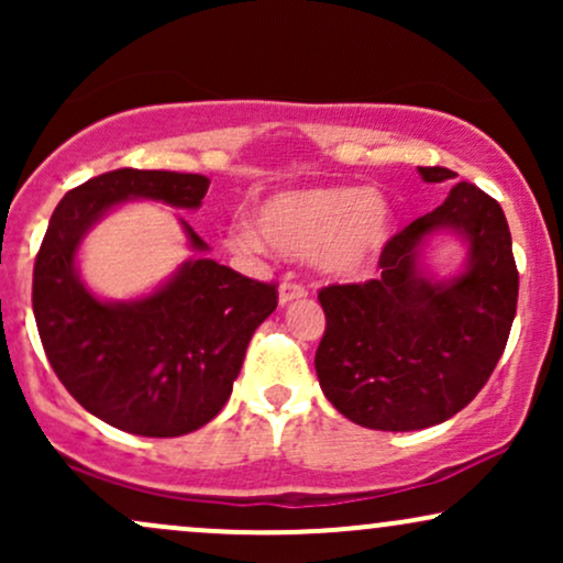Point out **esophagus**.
<instances>
[{"label":"esophagus","mask_w":563,"mask_h":563,"mask_svg":"<svg viewBox=\"0 0 563 563\" xmlns=\"http://www.w3.org/2000/svg\"><path fill=\"white\" fill-rule=\"evenodd\" d=\"M299 299H307V288H303L301 283L283 280L280 283V290H277V301L290 303V301H299Z\"/></svg>","instance_id":"34e87169"}]
</instances>
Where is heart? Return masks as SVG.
Returning <instances> with one entry per match:
<instances>
[{"label": "heart", "mask_w": 563, "mask_h": 563, "mask_svg": "<svg viewBox=\"0 0 563 563\" xmlns=\"http://www.w3.org/2000/svg\"><path fill=\"white\" fill-rule=\"evenodd\" d=\"M394 238V209L378 190L352 185L299 187L269 196L256 209V230L238 224L230 245L290 260L314 256L322 273L360 277L371 273Z\"/></svg>", "instance_id": "b5f03b06"}]
</instances>
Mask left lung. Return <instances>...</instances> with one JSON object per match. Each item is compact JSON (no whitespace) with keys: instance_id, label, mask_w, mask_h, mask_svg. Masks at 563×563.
<instances>
[{"instance_id":"1","label":"left lung","mask_w":563,"mask_h":563,"mask_svg":"<svg viewBox=\"0 0 563 563\" xmlns=\"http://www.w3.org/2000/svg\"><path fill=\"white\" fill-rule=\"evenodd\" d=\"M448 183L444 166H418ZM452 229L470 243L467 269L434 282L420 267L424 238ZM380 277L318 294L325 333L314 354L322 394L365 429L418 431L461 412L506 349L519 299L510 230L500 203L471 183L452 185L434 211L391 238Z\"/></svg>"}]
</instances>
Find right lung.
Masks as SVG:
<instances>
[{
	"instance_id": "1",
	"label": "right lung",
	"mask_w": 563,
	"mask_h": 563,
	"mask_svg": "<svg viewBox=\"0 0 563 563\" xmlns=\"http://www.w3.org/2000/svg\"><path fill=\"white\" fill-rule=\"evenodd\" d=\"M203 174L115 169L66 192L34 264V318L55 376L100 421L140 437H183L222 410L251 335L277 307L275 283L214 260L185 262L153 294L102 301L76 269L95 222L124 200L198 209ZM192 251H209L179 219Z\"/></svg>"
}]
</instances>
